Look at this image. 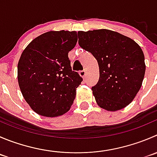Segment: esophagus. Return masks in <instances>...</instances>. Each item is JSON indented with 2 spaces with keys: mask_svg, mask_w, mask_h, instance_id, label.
<instances>
[{
  "mask_svg": "<svg viewBox=\"0 0 157 157\" xmlns=\"http://www.w3.org/2000/svg\"><path fill=\"white\" fill-rule=\"evenodd\" d=\"M79 74H80V75L82 77H86V70H83V71H80V73H79Z\"/></svg>",
  "mask_w": 157,
  "mask_h": 157,
  "instance_id": "esophagus-1",
  "label": "esophagus"
}]
</instances>
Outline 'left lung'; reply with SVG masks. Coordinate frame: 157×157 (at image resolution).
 <instances>
[{
	"label": "left lung",
	"instance_id": "1",
	"mask_svg": "<svg viewBox=\"0 0 157 157\" xmlns=\"http://www.w3.org/2000/svg\"><path fill=\"white\" fill-rule=\"evenodd\" d=\"M77 33L80 47L98 63L100 78L92 86L98 106L108 111L126 107L139 92L145 74L140 47L131 38L106 29Z\"/></svg>",
	"mask_w": 157,
	"mask_h": 157
}]
</instances>
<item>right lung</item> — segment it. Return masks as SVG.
<instances>
[{"label":"right lung","mask_w":157,"mask_h":157,"mask_svg":"<svg viewBox=\"0 0 157 157\" xmlns=\"http://www.w3.org/2000/svg\"><path fill=\"white\" fill-rule=\"evenodd\" d=\"M77 42L76 31H49L32 40L17 64L22 95L36 113L63 115L74 103L83 78L72 71L68 53Z\"/></svg>","instance_id":"right-lung-1"}]
</instances>
